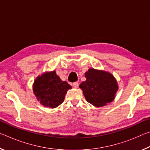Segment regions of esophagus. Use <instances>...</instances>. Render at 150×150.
<instances>
[{
  "label": "esophagus",
  "instance_id": "1",
  "mask_svg": "<svg viewBox=\"0 0 150 150\" xmlns=\"http://www.w3.org/2000/svg\"><path fill=\"white\" fill-rule=\"evenodd\" d=\"M73 87H74V88H78V87H79V83H77V82H75V83H73Z\"/></svg>",
  "mask_w": 150,
  "mask_h": 150
}]
</instances>
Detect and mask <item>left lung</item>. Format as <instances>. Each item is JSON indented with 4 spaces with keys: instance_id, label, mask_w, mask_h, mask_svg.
<instances>
[{
    "instance_id": "obj_1",
    "label": "left lung",
    "mask_w": 150,
    "mask_h": 150,
    "mask_svg": "<svg viewBox=\"0 0 150 150\" xmlns=\"http://www.w3.org/2000/svg\"><path fill=\"white\" fill-rule=\"evenodd\" d=\"M86 81L80 84L86 100L93 106H105L115 99L117 81L110 72L91 68L85 73Z\"/></svg>"
}]
</instances>
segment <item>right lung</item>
Wrapping results in <instances>:
<instances>
[{
	"instance_id": "right-lung-1",
	"label": "right lung",
	"mask_w": 150,
	"mask_h": 150,
	"mask_svg": "<svg viewBox=\"0 0 150 150\" xmlns=\"http://www.w3.org/2000/svg\"><path fill=\"white\" fill-rule=\"evenodd\" d=\"M71 88L66 81L61 79L55 70L38 76L32 86L33 93L38 101L50 108L60 105L64 101L67 91Z\"/></svg>"
}]
</instances>
